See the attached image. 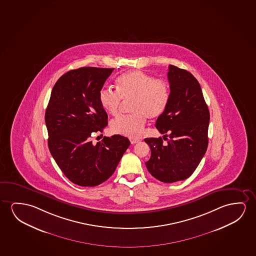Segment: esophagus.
<instances>
[{"label":"esophagus","instance_id":"obj_1","mask_svg":"<svg viewBox=\"0 0 256 256\" xmlns=\"http://www.w3.org/2000/svg\"><path fill=\"white\" fill-rule=\"evenodd\" d=\"M139 142H140V140H138V139H134V138H131V139H130V142H131L132 144H138Z\"/></svg>","mask_w":256,"mask_h":256}]
</instances>
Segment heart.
Masks as SVG:
<instances>
[{"instance_id": "heart-1", "label": "heart", "mask_w": 256, "mask_h": 256, "mask_svg": "<svg viewBox=\"0 0 256 256\" xmlns=\"http://www.w3.org/2000/svg\"><path fill=\"white\" fill-rule=\"evenodd\" d=\"M116 90H101L98 98L101 106L111 115L118 114L122 100H132L130 104L132 114L118 116L110 124L112 133L128 138L141 136L146 118H160L170 102V87L166 82L154 79L141 70L130 71L118 76Z\"/></svg>"}]
</instances>
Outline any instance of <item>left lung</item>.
<instances>
[{
  "label": "left lung",
  "instance_id": "1",
  "mask_svg": "<svg viewBox=\"0 0 256 256\" xmlns=\"http://www.w3.org/2000/svg\"><path fill=\"white\" fill-rule=\"evenodd\" d=\"M167 78L170 102L156 122V128L164 136L145 138L152 150L145 164L154 178L172 183L190 177L205 155L210 112L193 74L170 65Z\"/></svg>",
  "mask_w": 256,
  "mask_h": 256
}]
</instances>
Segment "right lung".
I'll use <instances>...</instances> for the list:
<instances>
[{
  "label": "right lung",
  "mask_w": 256,
  "mask_h": 256,
  "mask_svg": "<svg viewBox=\"0 0 256 256\" xmlns=\"http://www.w3.org/2000/svg\"><path fill=\"white\" fill-rule=\"evenodd\" d=\"M114 70L84 67L65 73L52 88L44 114L51 155L65 176L81 186L110 178L130 145L120 134L96 144L92 140L108 126L98 95Z\"/></svg>",
  "instance_id": "1"
}]
</instances>
